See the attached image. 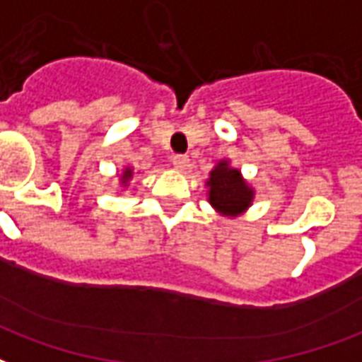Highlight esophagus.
Here are the masks:
<instances>
[{
	"label": "esophagus",
	"instance_id": "esophagus-1",
	"mask_svg": "<svg viewBox=\"0 0 362 362\" xmlns=\"http://www.w3.org/2000/svg\"><path fill=\"white\" fill-rule=\"evenodd\" d=\"M173 165L176 166V168H180V170H186V168L189 166L188 155H174Z\"/></svg>",
	"mask_w": 362,
	"mask_h": 362
}]
</instances>
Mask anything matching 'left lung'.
Returning a JSON list of instances; mask_svg holds the SVG:
<instances>
[{
  "label": "left lung",
  "mask_w": 362,
  "mask_h": 362,
  "mask_svg": "<svg viewBox=\"0 0 362 362\" xmlns=\"http://www.w3.org/2000/svg\"><path fill=\"white\" fill-rule=\"evenodd\" d=\"M209 202L221 213L236 215L244 211L252 202V189L240 178V173L221 163L209 178Z\"/></svg>",
  "instance_id": "obj_1"
}]
</instances>
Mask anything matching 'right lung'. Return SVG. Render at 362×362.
I'll return each mask as SVG.
<instances>
[{"label":"right lung","instance_id":"right-lung-1","mask_svg":"<svg viewBox=\"0 0 362 362\" xmlns=\"http://www.w3.org/2000/svg\"><path fill=\"white\" fill-rule=\"evenodd\" d=\"M132 176V170H126V174H124V178H129Z\"/></svg>","mask_w":362,"mask_h":362}]
</instances>
